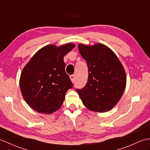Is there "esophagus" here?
I'll return each mask as SVG.
<instances>
[{
    "label": "esophagus",
    "instance_id": "esophagus-1",
    "mask_svg": "<svg viewBox=\"0 0 150 150\" xmlns=\"http://www.w3.org/2000/svg\"><path fill=\"white\" fill-rule=\"evenodd\" d=\"M69 78H70V79H71V81L73 83V82H75V76L74 75H70Z\"/></svg>",
    "mask_w": 150,
    "mask_h": 150
}]
</instances>
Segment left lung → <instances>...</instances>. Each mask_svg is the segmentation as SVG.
I'll return each instance as SVG.
<instances>
[{"instance_id": "left-lung-1", "label": "left lung", "mask_w": 150, "mask_h": 150, "mask_svg": "<svg viewBox=\"0 0 150 150\" xmlns=\"http://www.w3.org/2000/svg\"><path fill=\"white\" fill-rule=\"evenodd\" d=\"M79 53L87 62L88 79L85 87L77 90L88 109L106 112L122 97L126 86V75L117 56L110 47L97 43L78 45Z\"/></svg>"}]
</instances>
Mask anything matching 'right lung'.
<instances>
[{
  "label": "right lung",
  "instance_id": "add662e5",
  "mask_svg": "<svg viewBox=\"0 0 150 150\" xmlns=\"http://www.w3.org/2000/svg\"><path fill=\"white\" fill-rule=\"evenodd\" d=\"M75 44H49L35 53L21 72L19 85L28 106L40 113L52 114L61 107L73 84L65 71L64 57Z\"/></svg>",
  "mask_w": 150,
  "mask_h": 150
}]
</instances>
